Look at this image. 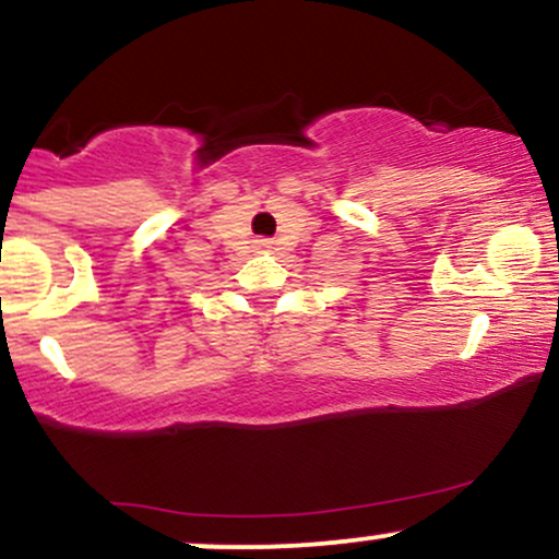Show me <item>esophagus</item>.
Instances as JSON below:
<instances>
[{
	"instance_id": "1",
	"label": "esophagus",
	"mask_w": 559,
	"mask_h": 559,
	"mask_svg": "<svg viewBox=\"0 0 559 559\" xmlns=\"http://www.w3.org/2000/svg\"><path fill=\"white\" fill-rule=\"evenodd\" d=\"M260 249H265V252H267V249H273L271 241H260Z\"/></svg>"
}]
</instances>
